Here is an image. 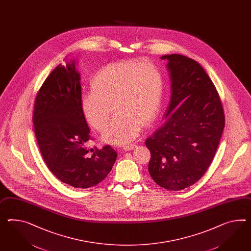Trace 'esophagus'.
I'll use <instances>...</instances> for the list:
<instances>
[{
    "label": "esophagus",
    "instance_id": "1",
    "mask_svg": "<svg viewBox=\"0 0 251 251\" xmlns=\"http://www.w3.org/2000/svg\"><path fill=\"white\" fill-rule=\"evenodd\" d=\"M137 147V145L135 144H131V145H126L124 147V150L125 151H131V150H134Z\"/></svg>",
    "mask_w": 251,
    "mask_h": 251
}]
</instances>
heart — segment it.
I'll use <instances>...</instances> for the list:
<instances>
[{"label":"heart","mask_w":251,"mask_h":251,"mask_svg":"<svg viewBox=\"0 0 251 251\" xmlns=\"http://www.w3.org/2000/svg\"><path fill=\"white\" fill-rule=\"evenodd\" d=\"M90 92L80 105L86 122L103 131L113 107L118 115L104 130L103 141L123 145L141 134L143 125L154 124L160 113L165 82L160 68L151 62L126 60L105 65L94 75Z\"/></svg>","instance_id":"b5f03b06"}]
</instances>
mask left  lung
I'll return each instance as SVG.
<instances>
[{"instance_id": "obj_1", "label": "left lung", "mask_w": 251, "mask_h": 251, "mask_svg": "<svg viewBox=\"0 0 251 251\" xmlns=\"http://www.w3.org/2000/svg\"><path fill=\"white\" fill-rule=\"evenodd\" d=\"M171 80L165 123L146 140L148 171L159 186L182 190L206 173L225 127L219 93L201 65L181 54L163 55Z\"/></svg>"}]
</instances>
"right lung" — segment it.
<instances>
[{"label": "right lung", "instance_id": "obj_1", "mask_svg": "<svg viewBox=\"0 0 251 251\" xmlns=\"http://www.w3.org/2000/svg\"><path fill=\"white\" fill-rule=\"evenodd\" d=\"M81 96L75 60L57 65L36 95L32 122L41 154L51 173L69 186L88 188L107 176L117 154L110 146L86 148L92 138Z\"/></svg>", "mask_w": 251, "mask_h": 251}]
</instances>
